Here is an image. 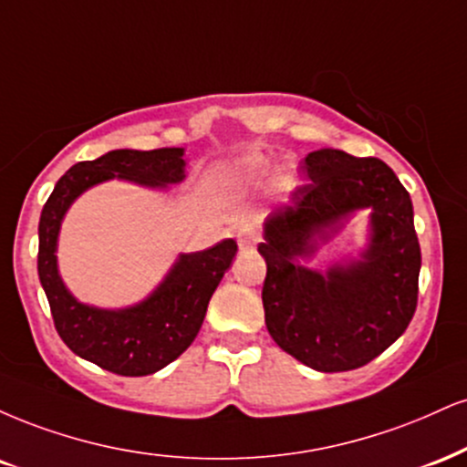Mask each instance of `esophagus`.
<instances>
[{
    "mask_svg": "<svg viewBox=\"0 0 467 467\" xmlns=\"http://www.w3.org/2000/svg\"><path fill=\"white\" fill-rule=\"evenodd\" d=\"M237 239H239L241 245H252V244H256V241L261 239V233H258L256 223H252V222L241 223L239 230H237Z\"/></svg>",
    "mask_w": 467,
    "mask_h": 467,
    "instance_id": "1",
    "label": "esophagus"
}]
</instances>
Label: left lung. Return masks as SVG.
Segmentation results:
<instances>
[{
	"mask_svg": "<svg viewBox=\"0 0 467 467\" xmlns=\"http://www.w3.org/2000/svg\"><path fill=\"white\" fill-rule=\"evenodd\" d=\"M308 182L265 223L263 308L276 344L317 372H348L385 352L418 306L422 254L409 191L380 159L317 150L300 165ZM373 209V239L361 262L322 277L296 265L350 212Z\"/></svg>",
	"mask_w": 467,
	"mask_h": 467,
	"instance_id": "obj_1",
	"label": "left lung"
}]
</instances>
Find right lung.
Returning a JSON list of instances; mask_svg holds the SVG:
<instances>
[{"mask_svg":"<svg viewBox=\"0 0 467 467\" xmlns=\"http://www.w3.org/2000/svg\"><path fill=\"white\" fill-rule=\"evenodd\" d=\"M184 150H112L73 165L45 202L38 222V278L52 308L54 326L71 352L119 376H148L170 365L193 344L213 291L237 254L233 239L182 254L159 289L141 305L104 311L80 305L56 267V241L67 209L82 191L110 178L167 187L184 178Z\"/></svg>","mask_w":467,"mask_h":467,"instance_id":"obj_1","label":"right lung"}]
</instances>
